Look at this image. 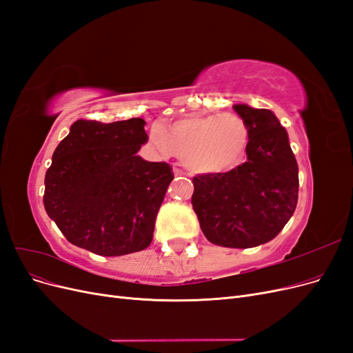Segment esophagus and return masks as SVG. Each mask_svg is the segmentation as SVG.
Masks as SVG:
<instances>
[{"label":"esophagus","instance_id":"1","mask_svg":"<svg viewBox=\"0 0 353 353\" xmlns=\"http://www.w3.org/2000/svg\"><path fill=\"white\" fill-rule=\"evenodd\" d=\"M174 174H175L176 176H179V175H184L183 170H181V169H179V168H176V166L174 168Z\"/></svg>","mask_w":353,"mask_h":353}]
</instances>
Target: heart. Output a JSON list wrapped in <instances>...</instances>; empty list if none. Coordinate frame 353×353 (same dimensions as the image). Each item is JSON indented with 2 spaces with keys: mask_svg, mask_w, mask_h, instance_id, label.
<instances>
[{
  "mask_svg": "<svg viewBox=\"0 0 353 353\" xmlns=\"http://www.w3.org/2000/svg\"><path fill=\"white\" fill-rule=\"evenodd\" d=\"M150 143L162 156L172 154L193 174L216 175L237 168L249 144V128L239 114H190L154 128Z\"/></svg>",
  "mask_w": 353,
  "mask_h": 353,
  "instance_id": "heart-1",
  "label": "heart"
}]
</instances>
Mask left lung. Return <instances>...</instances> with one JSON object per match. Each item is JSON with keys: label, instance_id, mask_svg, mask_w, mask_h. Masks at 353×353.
Segmentation results:
<instances>
[{"label": "left lung", "instance_id": "left-lung-1", "mask_svg": "<svg viewBox=\"0 0 353 353\" xmlns=\"http://www.w3.org/2000/svg\"><path fill=\"white\" fill-rule=\"evenodd\" d=\"M234 112L249 128L248 160L225 174L194 176L191 205L210 243L248 249L271 241L292 218L299 168L271 110L236 104Z\"/></svg>", "mask_w": 353, "mask_h": 353}]
</instances>
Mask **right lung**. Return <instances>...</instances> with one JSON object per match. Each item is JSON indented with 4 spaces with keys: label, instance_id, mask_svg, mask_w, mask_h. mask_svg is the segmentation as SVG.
<instances>
[{
    "label": "right lung",
    "instance_id": "right-lung-1",
    "mask_svg": "<svg viewBox=\"0 0 353 353\" xmlns=\"http://www.w3.org/2000/svg\"><path fill=\"white\" fill-rule=\"evenodd\" d=\"M145 121L79 119L52 153L44 206L63 236L100 256L140 252L174 179L166 162L137 156L147 143Z\"/></svg>",
    "mask_w": 353,
    "mask_h": 353
}]
</instances>
